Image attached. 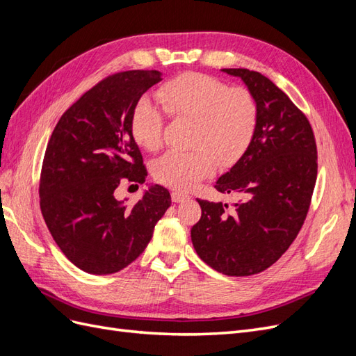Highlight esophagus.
Here are the masks:
<instances>
[{"label": "esophagus", "instance_id": "1", "mask_svg": "<svg viewBox=\"0 0 356 356\" xmlns=\"http://www.w3.org/2000/svg\"><path fill=\"white\" fill-rule=\"evenodd\" d=\"M190 196L186 195V193H181V191H172V202L179 203V202H184L187 200Z\"/></svg>", "mask_w": 356, "mask_h": 356}]
</instances>
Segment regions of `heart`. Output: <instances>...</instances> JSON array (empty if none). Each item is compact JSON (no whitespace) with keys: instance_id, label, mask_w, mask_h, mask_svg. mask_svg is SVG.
<instances>
[{"instance_id":"b5f03b06","label":"heart","mask_w":356,"mask_h":356,"mask_svg":"<svg viewBox=\"0 0 356 356\" xmlns=\"http://www.w3.org/2000/svg\"><path fill=\"white\" fill-rule=\"evenodd\" d=\"M156 99L174 118L193 120L191 143L196 149H170L154 163L157 181L188 190L221 165H232L250 147L258 124L252 93L203 74H184L156 92ZM165 117L156 104L141 99L134 110L131 129L135 141L147 149L161 143Z\"/></svg>"}]
</instances>
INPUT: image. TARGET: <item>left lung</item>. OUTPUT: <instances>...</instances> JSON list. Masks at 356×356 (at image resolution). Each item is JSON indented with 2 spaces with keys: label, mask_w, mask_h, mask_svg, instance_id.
Here are the masks:
<instances>
[{
  "label": "left lung",
  "mask_w": 356,
  "mask_h": 356,
  "mask_svg": "<svg viewBox=\"0 0 356 356\" xmlns=\"http://www.w3.org/2000/svg\"><path fill=\"white\" fill-rule=\"evenodd\" d=\"M222 72L252 93L258 124L246 152L215 184L242 200L227 211V203L197 199L202 217L191 242L217 272L250 276L276 263L297 238L314 195L318 153L306 115L273 81L245 68Z\"/></svg>",
  "instance_id": "obj_1"
}]
</instances>
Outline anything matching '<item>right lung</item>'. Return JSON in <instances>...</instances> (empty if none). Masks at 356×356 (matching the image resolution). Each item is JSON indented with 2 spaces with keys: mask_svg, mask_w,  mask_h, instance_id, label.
I'll use <instances>...</instances> for the list:
<instances>
[{
  "mask_svg": "<svg viewBox=\"0 0 356 356\" xmlns=\"http://www.w3.org/2000/svg\"><path fill=\"white\" fill-rule=\"evenodd\" d=\"M160 80L156 70L110 75L62 114L50 136L41 213L60 251L83 272L111 275L135 261L170 207L169 191L159 184L135 204L114 196L124 179L145 182L131 122L138 101Z\"/></svg>",
  "mask_w": 356,
  "mask_h": 356,
  "instance_id": "right-lung-1",
  "label": "right lung"
}]
</instances>
